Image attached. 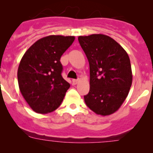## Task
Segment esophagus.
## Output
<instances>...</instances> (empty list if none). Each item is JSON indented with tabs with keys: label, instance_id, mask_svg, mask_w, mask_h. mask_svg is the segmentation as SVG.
Listing matches in <instances>:
<instances>
[{
	"label": "esophagus",
	"instance_id": "34e87169",
	"mask_svg": "<svg viewBox=\"0 0 153 153\" xmlns=\"http://www.w3.org/2000/svg\"><path fill=\"white\" fill-rule=\"evenodd\" d=\"M78 81H79V80H78V79H73V80H72V84H73L74 85H75V84H78Z\"/></svg>",
	"mask_w": 153,
	"mask_h": 153
}]
</instances>
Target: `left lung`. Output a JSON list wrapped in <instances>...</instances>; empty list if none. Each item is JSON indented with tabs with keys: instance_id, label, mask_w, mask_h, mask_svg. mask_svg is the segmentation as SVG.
Returning a JSON list of instances; mask_svg holds the SVG:
<instances>
[{
	"instance_id": "left-lung-1",
	"label": "left lung",
	"mask_w": 153,
	"mask_h": 153,
	"mask_svg": "<svg viewBox=\"0 0 153 153\" xmlns=\"http://www.w3.org/2000/svg\"><path fill=\"white\" fill-rule=\"evenodd\" d=\"M89 64V92L86 106L98 115L116 112L126 99L132 82L130 60L118 43L107 35L79 36Z\"/></svg>"
}]
</instances>
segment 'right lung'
Wrapping results in <instances>:
<instances>
[{
    "label": "right lung",
    "instance_id": "obj_1",
    "mask_svg": "<svg viewBox=\"0 0 153 153\" xmlns=\"http://www.w3.org/2000/svg\"><path fill=\"white\" fill-rule=\"evenodd\" d=\"M74 40V36L44 37L34 43L21 58L18 69L19 89L37 113L55 110L70 86L61 75L60 59Z\"/></svg>",
    "mask_w": 153,
    "mask_h": 153
}]
</instances>
